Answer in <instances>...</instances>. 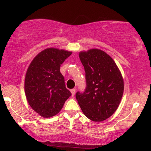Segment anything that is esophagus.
I'll return each mask as SVG.
<instances>
[{"mask_svg": "<svg viewBox=\"0 0 151 151\" xmlns=\"http://www.w3.org/2000/svg\"><path fill=\"white\" fill-rule=\"evenodd\" d=\"M71 92L72 96H75V93H76V89H75V88H72V89L71 90Z\"/></svg>", "mask_w": 151, "mask_h": 151, "instance_id": "obj_1", "label": "esophagus"}]
</instances>
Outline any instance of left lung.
<instances>
[{
    "mask_svg": "<svg viewBox=\"0 0 151 151\" xmlns=\"http://www.w3.org/2000/svg\"><path fill=\"white\" fill-rule=\"evenodd\" d=\"M86 86L76 94L82 112L91 120L102 122L117 110L122 98L124 80L111 56L100 49L80 52Z\"/></svg>",
    "mask_w": 151,
    "mask_h": 151,
    "instance_id": "8db88e82",
    "label": "left lung"
}]
</instances>
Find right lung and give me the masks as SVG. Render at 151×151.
<instances>
[{"label": "right lung", "instance_id": "right-lung-1", "mask_svg": "<svg viewBox=\"0 0 151 151\" xmlns=\"http://www.w3.org/2000/svg\"><path fill=\"white\" fill-rule=\"evenodd\" d=\"M72 52L48 48L34 58L27 71L24 92L30 106L43 117L58 114L71 96L66 88L60 65Z\"/></svg>", "mask_w": 151, "mask_h": 151}]
</instances>
